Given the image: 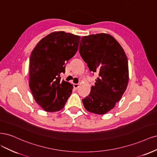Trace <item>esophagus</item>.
Segmentation results:
<instances>
[{
  "label": "esophagus",
  "instance_id": "34e87169",
  "mask_svg": "<svg viewBox=\"0 0 157 157\" xmlns=\"http://www.w3.org/2000/svg\"><path fill=\"white\" fill-rule=\"evenodd\" d=\"M79 87V85L78 83H74V87L75 89H78Z\"/></svg>",
  "mask_w": 157,
  "mask_h": 157
}]
</instances>
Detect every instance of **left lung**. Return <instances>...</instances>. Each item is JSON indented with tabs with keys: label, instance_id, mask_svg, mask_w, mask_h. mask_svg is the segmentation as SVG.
<instances>
[{
	"label": "left lung",
	"instance_id": "obj_1",
	"mask_svg": "<svg viewBox=\"0 0 157 157\" xmlns=\"http://www.w3.org/2000/svg\"><path fill=\"white\" fill-rule=\"evenodd\" d=\"M79 53L90 71L99 73L90 94L82 100L84 107L95 114L108 113L128 85V60L124 49L112 36L100 33L82 37Z\"/></svg>",
	"mask_w": 157,
	"mask_h": 157
}]
</instances>
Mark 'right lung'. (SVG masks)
Returning <instances> with one entry per match:
<instances>
[{"label": "right lung", "instance_id": "right-lung-1", "mask_svg": "<svg viewBox=\"0 0 157 157\" xmlns=\"http://www.w3.org/2000/svg\"><path fill=\"white\" fill-rule=\"evenodd\" d=\"M80 36L56 31L43 38L30 57L29 87L36 103L45 112L62 109L73 85L60 79L65 64L78 49Z\"/></svg>", "mask_w": 157, "mask_h": 157}]
</instances>
